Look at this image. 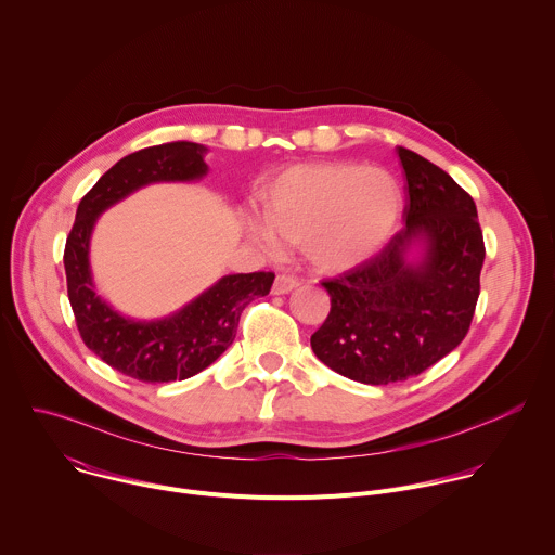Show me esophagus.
I'll list each match as a JSON object with an SVG mask.
<instances>
[{
	"label": "esophagus",
	"mask_w": 555,
	"mask_h": 555,
	"mask_svg": "<svg viewBox=\"0 0 555 555\" xmlns=\"http://www.w3.org/2000/svg\"><path fill=\"white\" fill-rule=\"evenodd\" d=\"M298 287V279H294V276H287V274H279L276 279H274V285H272V294H289L292 289H296Z\"/></svg>",
	"instance_id": "1"
}]
</instances>
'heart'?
<instances>
[{"label":"heart","instance_id":"heart-1","mask_svg":"<svg viewBox=\"0 0 555 555\" xmlns=\"http://www.w3.org/2000/svg\"><path fill=\"white\" fill-rule=\"evenodd\" d=\"M402 186L392 173L356 163H313L281 171L263 191L266 219L248 228L270 253L281 240L327 274L349 272L377 257L400 223Z\"/></svg>","mask_w":555,"mask_h":555}]
</instances>
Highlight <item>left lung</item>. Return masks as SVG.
<instances>
[{
    "label": "left lung",
    "instance_id": "1",
    "mask_svg": "<svg viewBox=\"0 0 555 555\" xmlns=\"http://www.w3.org/2000/svg\"><path fill=\"white\" fill-rule=\"evenodd\" d=\"M398 153L406 225L364 266L323 281L332 309L311 336L315 358L362 384L409 379L456 349L481 289L486 246L474 199L420 153Z\"/></svg>",
    "mask_w": 555,
    "mask_h": 555
}]
</instances>
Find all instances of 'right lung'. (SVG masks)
Masks as SVG:
<instances>
[{
    "label": "right lung",
    "mask_w": 555,
    "mask_h": 555,
    "mask_svg": "<svg viewBox=\"0 0 555 555\" xmlns=\"http://www.w3.org/2000/svg\"><path fill=\"white\" fill-rule=\"evenodd\" d=\"M206 151L204 144L180 140L125 155L78 204L67 234L63 266L78 334L103 362L140 382L186 379L210 366L232 345L246 305L274 283L272 272L228 274L155 321H133L96 294L90 240L99 217L149 184L202 180L208 173Z\"/></svg>",
    "instance_id": "add662e5"
}]
</instances>
